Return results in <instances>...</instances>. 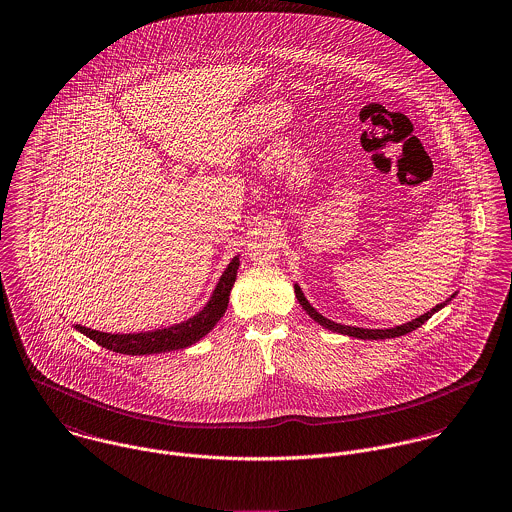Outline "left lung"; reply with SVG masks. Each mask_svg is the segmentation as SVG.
<instances>
[{"mask_svg":"<svg viewBox=\"0 0 512 512\" xmlns=\"http://www.w3.org/2000/svg\"><path fill=\"white\" fill-rule=\"evenodd\" d=\"M294 294H296V298H298V302H300V306L308 312V316L314 320V322H318L320 326H324L326 330H332V332H338V334H343V336H349V338H359V340H387V338H398V336H404V334H410V332H414L416 328H420L428 318H432L438 310H442L452 298H454L455 294H452L446 302H442V304H438L436 308H432L430 312H426V314H422V316H418L416 320H412V322H406V324H402V326H395V328H389V330H367V328H353V326H343V324H338V322H332V320H328V318H324L314 306H310V302L306 300V296H304V292H302V288L298 286V284H294Z\"/></svg>","mask_w":512,"mask_h":512,"instance_id":"8db88e82","label":"left lung"}]
</instances>
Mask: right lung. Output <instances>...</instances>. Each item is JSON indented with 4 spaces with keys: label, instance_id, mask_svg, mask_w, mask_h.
<instances>
[{
    "label": "right lung",
    "instance_id": "add662e5",
    "mask_svg": "<svg viewBox=\"0 0 512 512\" xmlns=\"http://www.w3.org/2000/svg\"><path fill=\"white\" fill-rule=\"evenodd\" d=\"M237 269H239V257H233L228 269L224 271V275L216 284L208 304L196 316H192L180 324L169 326V328L141 332V334H106V332L90 330L80 324H76L74 328L80 334L88 336L90 340L96 341L98 345L112 349L115 353H125V355H151V353L184 349V347L202 340L206 334H210L212 328L226 314L229 292L235 283Z\"/></svg>",
    "mask_w": 512,
    "mask_h": 512
}]
</instances>
